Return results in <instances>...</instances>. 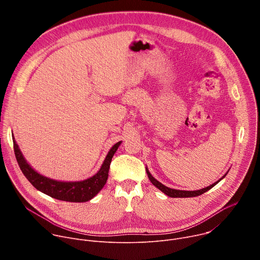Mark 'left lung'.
Returning <instances> with one entry per match:
<instances>
[{"label":"left lung","mask_w":260,"mask_h":260,"mask_svg":"<svg viewBox=\"0 0 260 260\" xmlns=\"http://www.w3.org/2000/svg\"><path fill=\"white\" fill-rule=\"evenodd\" d=\"M146 172H147V175H148V178H149V180L151 181V183L154 185L155 187H157L159 190H161L164 193H166L167 196H169L170 198H192V197H198V196H202L203 193H205L206 191H208L209 189H211L212 187H214L215 185L221 180L223 179V177H222L220 180H218L217 182H215L214 184L210 185V186L206 187V188H203V189H200V190H196V191H185V190H177V189H172V188H169L167 186H165L164 184H161L160 182H158L156 179H154L152 177V175L149 173V171H148V169H146Z\"/></svg>","instance_id":"obj_1"}]
</instances>
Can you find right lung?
Returning a JSON list of instances; mask_svg holds the SVG:
<instances>
[{"mask_svg": "<svg viewBox=\"0 0 260 260\" xmlns=\"http://www.w3.org/2000/svg\"><path fill=\"white\" fill-rule=\"evenodd\" d=\"M120 143L121 142L116 143L112 148H111L100 171L91 178H88L80 182H60L41 176L40 174L34 171L30 168V166L26 162V160L23 158L19 148L13 138V148L16 160L21 172L23 173L25 178L30 182L32 186L36 189L40 190L41 192L53 199L72 203L88 202L100 192V190L104 187V185L107 182L111 160H112L114 153L118 149Z\"/></svg>", "mask_w": 260, "mask_h": 260, "instance_id": "right-lung-1", "label": "right lung"}]
</instances>
